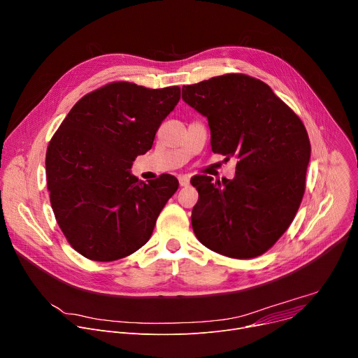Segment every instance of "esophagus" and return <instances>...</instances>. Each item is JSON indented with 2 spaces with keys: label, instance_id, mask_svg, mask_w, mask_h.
Returning <instances> with one entry per match:
<instances>
[{
  "label": "esophagus",
  "instance_id": "34e87169",
  "mask_svg": "<svg viewBox=\"0 0 358 358\" xmlns=\"http://www.w3.org/2000/svg\"><path fill=\"white\" fill-rule=\"evenodd\" d=\"M189 183H190L189 176H186V175H180V176H179V185H180V186H187Z\"/></svg>",
  "mask_w": 358,
  "mask_h": 358
}]
</instances>
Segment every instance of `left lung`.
Masks as SVG:
<instances>
[{
    "instance_id": "left-lung-1",
    "label": "left lung",
    "mask_w": 358,
    "mask_h": 358,
    "mask_svg": "<svg viewBox=\"0 0 358 358\" xmlns=\"http://www.w3.org/2000/svg\"><path fill=\"white\" fill-rule=\"evenodd\" d=\"M182 99L208 119L213 153L235 156L234 179L198 175L192 228L221 255L266 252L294 221L306 192L311 145L304 123L264 81L224 74L182 87Z\"/></svg>"
}]
</instances>
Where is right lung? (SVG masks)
I'll return each mask as SVG.
<instances>
[{
    "label": "right lung",
    "instance_id": "obj_1",
    "mask_svg": "<svg viewBox=\"0 0 358 358\" xmlns=\"http://www.w3.org/2000/svg\"><path fill=\"white\" fill-rule=\"evenodd\" d=\"M180 99L178 86L146 89L113 81L81 97L45 155L50 202L66 239L92 261L136 252L178 190L172 175L145 183L130 173Z\"/></svg>",
    "mask_w": 358,
    "mask_h": 358
}]
</instances>
